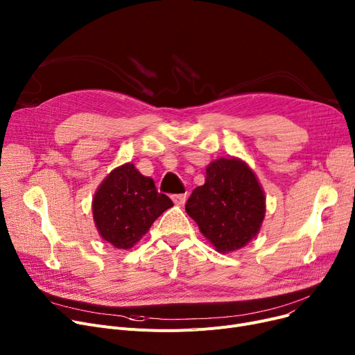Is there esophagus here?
<instances>
[{
  "label": "esophagus",
  "instance_id": "34e87169",
  "mask_svg": "<svg viewBox=\"0 0 355 355\" xmlns=\"http://www.w3.org/2000/svg\"><path fill=\"white\" fill-rule=\"evenodd\" d=\"M171 200L174 204H177V206H182L185 200H187V194H174L171 196Z\"/></svg>",
  "mask_w": 355,
  "mask_h": 355
}]
</instances>
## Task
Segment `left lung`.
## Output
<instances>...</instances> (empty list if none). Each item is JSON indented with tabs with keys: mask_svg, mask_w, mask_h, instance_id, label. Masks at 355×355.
<instances>
[{
	"mask_svg": "<svg viewBox=\"0 0 355 355\" xmlns=\"http://www.w3.org/2000/svg\"><path fill=\"white\" fill-rule=\"evenodd\" d=\"M185 211L218 253H230L260 232L266 197L243 159L220 157L206 168V181L191 193Z\"/></svg>",
	"mask_w": 355,
	"mask_h": 355,
	"instance_id": "1",
	"label": "left lung"
}]
</instances>
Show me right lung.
Wrapping results in <instances>:
<instances>
[{
  "mask_svg": "<svg viewBox=\"0 0 355 355\" xmlns=\"http://www.w3.org/2000/svg\"><path fill=\"white\" fill-rule=\"evenodd\" d=\"M173 201L157 191L154 180L142 175L132 162L112 170L92 201L99 236L116 249L137 245Z\"/></svg>",
  "mask_w": 355,
  "mask_h": 355,
  "instance_id": "1",
  "label": "right lung"
}]
</instances>
